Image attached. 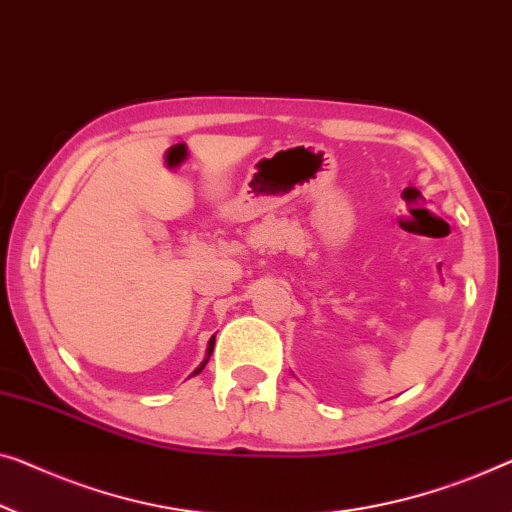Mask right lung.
<instances>
[{"instance_id":"obj_1","label":"right lung","mask_w":512,"mask_h":512,"mask_svg":"<svg viewBox=\"0 0 512 512\" xmlns=\"http://www.w3.org/2000/svg\"><path fill=\"white\" fill-rule=\"evenodd\" d=\"M213 342H216V335H213V338L209 340V349H207V358H204V361H202V365H200V368H197L195 372H193V375H200V372H202V368H204V365H207L209 363V356H211V352H213Z\"/></svg>"}]
</instances>
